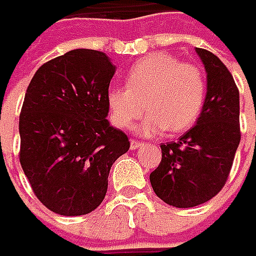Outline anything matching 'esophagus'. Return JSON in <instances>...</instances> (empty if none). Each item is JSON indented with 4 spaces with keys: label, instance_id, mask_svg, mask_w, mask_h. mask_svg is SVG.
Here are the masks:
<instances>
[{
    "label": "esophagus",
    "instance_id": "obj_1",
    "mask_svg": "<svg viewBox=\"0 0 256 256\" xmlns=\"http://www.w3.org/2000/svg\"><path fill=\"white\" fill-rule=\"evenodd\" d=\"M142 144H143L142 142H139V140H134V139H133V140L130 142V149H132V150H136V149H139Z\"/></svg>",
    "mask_w": 256,
    "mask_h": 256
}]
</instances>
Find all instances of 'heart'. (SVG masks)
<instances>
[{
  "label": "heart",
  "mask_w": 256,
  "mask_h": 256,
  "mask_svg": "<svg viewBox=\"0 0 256 256\" xmlns=\"http://www.w3.org/2000/svg\"><path fill=\"white\" fill-rule=\"evenodd\" d=\"M128 88H112L107 94L114 123L122 128L132 124L146 110L139 130L155 136L165 128L171 133L191 128L203 108L206 78L194 64L181 62L170 53H154L128 69Z\"/></svg>",
  "instance_id": "b5f03b06"
}]
</instances>
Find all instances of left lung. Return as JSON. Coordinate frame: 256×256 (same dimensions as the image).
Listing matches in <instances>:
<instances>
[{"mask_svg": "<svg viewBox=\"0 0 256 256\" xmlns=\"http://www.w3.org/2000/svg\"><path fill=\"white\" fill-rule=\"evenodd\" d=\"M207 74L203 110L178 142L162 143V159L149 180L170 206L188 208L212 200L224 187L240 142L239 90L216 54L196 48Z\"/></svg>", "mask_w": 256, "mask_h": 256, "instance_id": "left-lung-1", "label": "left lung"}]
</instances>
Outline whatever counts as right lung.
I'll return each instance as SVG.
<instances>
[{"instance_id":"obj_1","label":"right lung","mask_w":256,"mask_h":256,"mask_svg":"<svg viewBox=\"0 0 256 256\" xmlns=\"http://www.w3.org/2000/svg\"><path fill=\"white\" fill-rule=\"evenodd\" d=\"M114 72L106 53L75 49L43 64L27 86L20 164L36 197L60 216L96 210L112 165L130 148L106 118Z\"/></svg>"}]
</instances>
